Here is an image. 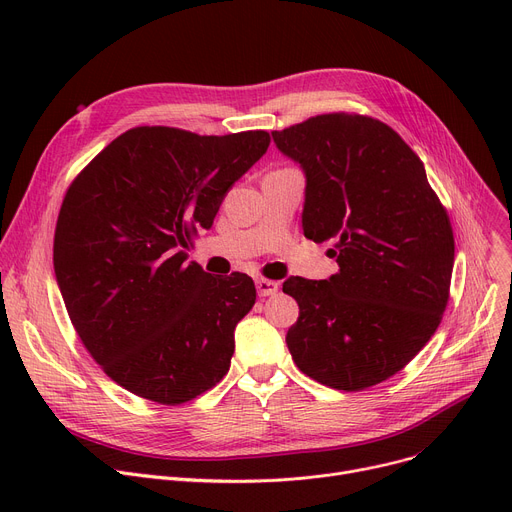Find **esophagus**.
<instances>
[{
  "label": "esophagus",
  "instance_id": "esophagus-1",
  "mask_svg": "<svg viewBox=\"0 0 512 512\" xmlns=\"http://www.w3.org/2000/svg\"><path fill=\"white\" fill-rule=\"evenodd\" d=\"M255 286H257L259 297H272V294L278 292V282H274V280L257 278V280H255Z\"/></svg>",
  "mask_w": 512,
  "mask_h": 512
}]
</instances>
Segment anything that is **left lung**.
<instances>
[{
    "label": "left lung",
    "mask_w": 512,
    "mask_h": 512,
    "mask_svg": "<svg viewBox=\"0 0 512 512\" xmlns=\"http://www.w3.org/2000/svg\"><path fill=\"white\" fill-rule=\"evenodd\" d=\"M272 139L305 174V236L334 240L340 267L328 280L284 282L299 303L288 351L324 386L380 384L440 326L454 265L448 215L421 159L380 120L324 114Z\"/></svg>",
    "instance_id": "1"
}]
</instances>
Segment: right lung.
Here are the masks:
<instances>
[{
	"label": "right lung",
	"mask_w": 512,
	"mask_h": 512,
	"mask_svg": "<svg viewBox=\"0 0 512 512\" xmlns=\"http://www.w3.org/2000/svg\"><path fill=\"white\" fill-rule=\"evenodd\" d=\"M267 147L265 130L199 137L139 126L68 188L53 270L76 334L128 392L182 405L228 373L255 284L238 272L211 276L182 249L213 226L232 184Z\"/></svg>",
	"instance_id": "add662e5"
}]
</instances>
